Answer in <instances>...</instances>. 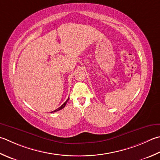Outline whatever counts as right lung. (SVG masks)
Returning <instances> with one entry per match:
<instances>
[{
    "label": "right lung",
    "instance_id": "1",
    "mask_svg": "<svg viewBox=\"0 0 160 160\" xmlns=\"http://www.w3.org/2000/svg\"><path fill=\"white\" fill-rule=\"evenodd\" d=\"M68 99H69V97H68V98L67 100V101H66V102L64 103V104L63 105H61L60 106V107H59V108H58V109H55V110H54V111H52V112H51V113H52V112H58V111H59V110H61V109H63L64 107H65V105H66V104H67V102H68Z\"/></svg>",
    "mask_w": 160,
    "mask_h": 160
}]
</instances>
